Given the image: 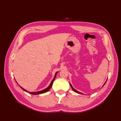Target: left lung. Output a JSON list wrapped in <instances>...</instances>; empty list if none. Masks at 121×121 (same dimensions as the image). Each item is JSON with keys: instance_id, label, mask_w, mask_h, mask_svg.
<instances>
[{"instance_id": "obj_1", "label": "left lung", "mask_w": 121, "mask_h": 121, "mask_svg": "<svg viewBox=\"0 0 121 121\" xmlns=\"http://www.w3.org/2000/svg\"><path fill=\"white\" fill-rule=\"evenodd\" d=\"M107 81H105V82L104 83V85H103V86H102V87H103V86H104V84H105V83H106V82H107ZM69 85H70V86H71V88H72V89L73 90V91H74V92H75L76 93H79V94H83V93H81V92H79V91H78L77 90H76V89H75L74 88H73V87L72 86V85H71V84L70 83H69ZM102 87H101V88H102Z\"/></svg>"}]
</instances>
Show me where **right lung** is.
Instances as JSON below:
<instances>
[{
	"mask_svg": "<svg viewBox=\"0 0 121 121\" xmlns=\"http://www.w3.org/2000/svg\"><path fill=\"white\" fill-rule=\"evenodd\" d=\"M58 72H56V74H55V75H54V78H53V79H52V82H51V83H50V85L48 86V87H47V88H46V89H44V90H41V91H37V92H29V91H27V90H26V89H25L24 88H23L22 87L20 86L19 85V84H18V85H19V86L21 87V89H22L24 91H25V92H28V93H29L31 94H33V95H37V94H40L44 93H45V92H47V91H49V89L51 88V87H52V84H53V81H54V80L55 78H56V74H57V73Z\"/></svg>",
	"mask_w": 121,
	"mask_h": 121,
	"instance_id": "add662e5",
	"label": "right lung"
}]
</instances>
